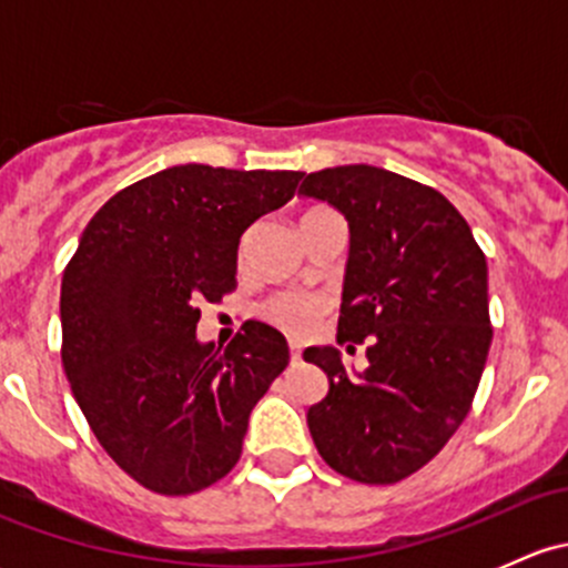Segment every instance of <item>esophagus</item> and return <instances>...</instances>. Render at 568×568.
<instances>
[{
  "instance_id": "1",
  "label": "esophagus",
  "mask_w": 568,
  "mask_h": 568,
  "mask_svg": "<svg viewBox=\"0 0 568 568\" xmlns=\"http://www.w3.org/2000/svg\"><path fill=\"white\" fill-rule=\"evenodd\" d=\"M291 363H300L302 359V348H300V343H291Z\"/></svg>"
}]
</instances>
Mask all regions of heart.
Returning a JSON list of instances; mask_svg holds the SVG:
<instances>
[{
  "instance_id": "obj_1",
  "label": "heart",
  "mask_w": 568,
  "mask_h": 568,
  "mask_svg": "<svg viewBox=\"0 0 568 568\" xmlns=\"http://www.w3.org/2000/svg\"><path fill=\"white\" fill-rule=\"evenodd\" d=\"M326 296L316 294V291H280L272 300L263 302V316L272 321L274 326H280L288 335H307L316 324V318L326 311Z\"/></svg>"
}]
</instances>
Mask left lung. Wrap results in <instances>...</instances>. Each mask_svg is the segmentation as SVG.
<instances>
[{
	"label": "left lung",
	"mask_w": 568,
	"mask_h": 568,
	"mask_svg": "<svg viewBox=\"0 0 568 568\" xmlns=\"http://www.w3.org/2000/svg\"><path fill=\"white\" fill-rule=\"evenodd\" d=\"M300 194L348 220L337 341L371 343L359 374L337 348H305L329 379L307 428L335 473L395 484L445 448L478 390L491 343L486 257L448 197L390 170L326 168Z\"/></svg>",
	"instance_id": "8db88e82"
}]
</instances>
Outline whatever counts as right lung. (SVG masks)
I'll return each mask as SVG.
<instances>
[{
  "label": "right lung",
  "mask_w": 568,
  "mask_h": 568,
  "mask_svg": "<svg viewBox=\"0 0 568 568\" xmlns=\"http://www.w3.org/2000/svg\"><path fill=\"white\" fill-rule=\"evenodd\" d=\"M302 173L178 164L109 197L62 274V368L101 448L136 484L192 495L242 456L250 412L288 365L283 332L244 321L214 348L200 302L236 288L239 242Z\"/></svg>",
  "instance_id": "add662e5"
}]
</instances>
